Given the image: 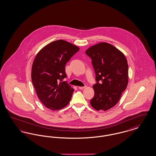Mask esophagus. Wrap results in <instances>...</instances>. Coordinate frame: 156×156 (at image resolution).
<instances>
[{"instance_id":"obj_1","label":"esophagus","mask_w":156,"mask_h":156,"mask_svg":"<svg viewBox=\"0 0 156 156\" xmlns=\"http://www.w3.org/2000/svg\"><path fill=\"white\" fill-rule=\"evenodd\" d=\"M78 88H79V89H83L86 88V86H85V87H79Z\"/></svg>"}]
</instances>
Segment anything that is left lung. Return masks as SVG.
I'll return each mask as SVG.
<instances>
[{
    "mask_svg": "<svg viewBox=\"0 0 156 156\" xmlns=\"http://www.w3.org/2000/svg\"><path fill=\"white\" fill-rule=\"evenodd\" d=\"M85 53L92 59L97 82L90 103L97 111H106L118 104L127 86V61L123 52L105 42L91 46Z\"/></svg>",
    "mask_w": 156,
    "mask_h": 156,
    "instance_id": "8db88e82",
    "label": "left lung"
}]
</instances>
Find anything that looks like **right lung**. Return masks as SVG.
I'll list each match as a JSON object with an SVG mask.
<instances>
[{
    "mask_svg": "<svg viewBox=\"0 0 156 156\" xmlns=\"http://www.w3.org/2000/svg\"><path fill=\"white\" fill-rule=\"evenodd\" d=\"M80 48L65 40L46 45L38 52L31 68V80L37 97L45 106L57 111L66 107L74 89L63 80L67 77L65 66Z\"/></svg>",
    "mask_w": 156,
    "mask_h": 156,
    "instance_id": "1",
    "label": "right lung"
}]
</instances>
